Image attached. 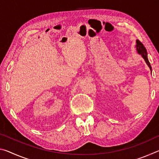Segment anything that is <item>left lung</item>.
Listing matches in <instances>:
<instances>
[{
    "mask_svg": "<svg viewBox=\"0 0 159 159\" xmlns=\"http://www.w3.org/2000/svg\"><path fill=\"white\" fill-rule=\"evenodd\" d=\"M137 45H136V48H137V50H138V52L139 54H140V55L142 56V57L144 59L145 61H146V63L149 67L150 68V70L152 71V66H151V64L149 63V60H148V57H147V50L145 47L144 46V45L142 43L139 41V40H137Z\"/></svg>",
    "mask_w": 159,
    "mask_h": 159,
    "instance_id": "1",
    "label": "left lung"
}]
</instances>
